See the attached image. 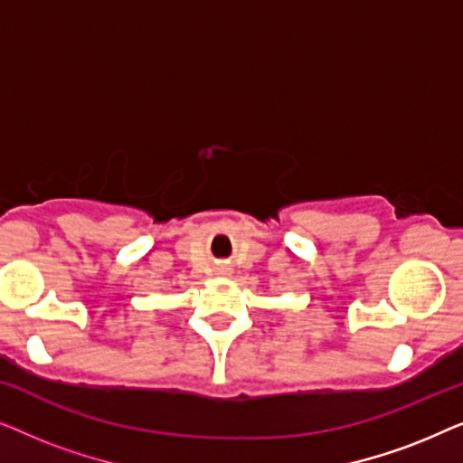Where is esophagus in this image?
<instances>
[{
    "mask_svg": "<svg viewBox=\"0 0 463 463\" xmlns=\"http://www.w3.org/2000/svg\"><path fill=\"white\" fill-rule=\"evenodd\" d=\"M223 271H227V268H223Z\"/></svg>",
    "mask_w": 463,
    "mask_h": 463,
    "instance_id": "esophagus-1",
    "label": "esophagus"
}]
</instances>
